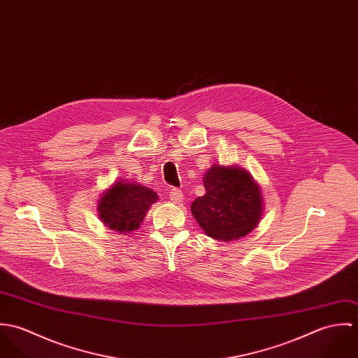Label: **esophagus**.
<instances>
[{
  "label": "esophagus",
  "instance_id": "obj_1",
  "mask_svg": "<svg viewBox=\"0 0 358 358\" xmlns=\"http://www.w3.org/2000/svg\"><path fill=\"white\" fill-rule=\"evenodd\" d=\"M183 193L179 190V189H171V192H169V200H171V203H173V204H180V203H183Z\"/></svg>",
  "mask_w": 358,
  "mask_h": 358
}]
</instances>
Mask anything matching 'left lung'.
<instances>
[{
  "label": "left lung",
  "instance_id": "8db88e82",
  "mask_svg": "<svg viewBox=\"0 0 358 358\" xmlns=\"http://www.w3.org/2000/svg\"><path fill=\"white\" fill-rule=\"evenodd\" d=\"M205 194L192 204V213L205 234L216 241L248 236L263 215L262 189L238 165L213 164L204 173Z\"/></svg>",
  "mask_w": 358,
  "mask_h": 358
}]
</instances>
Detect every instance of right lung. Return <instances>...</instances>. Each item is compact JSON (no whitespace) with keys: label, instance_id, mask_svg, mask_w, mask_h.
<instances>
[{"label":"right lung","instance_id":"1","mask_svg":"<svg viewBox=\"0 0 358 358\" xmlns=\"http://www.w3.org/2000/svg\"><path fill=\"white\" fill-rule=\"evenodd\" d=\"M158 201L152 189L129 180H115L98 200V213L103 224L120 234L136 231L150 206Z\"/></svg>","mask_w":358,"mask_h":358}]
</instances>
